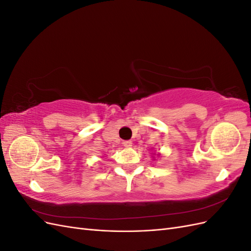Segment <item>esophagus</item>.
<instances>
[{
  "mask_svg": "<svg viewBox=\"0 0 251 251\" xmlns=\"http://www.w3.org/2000/svg\"><path fill=\"white\" fill-rule=\"evenodd\" d=\"M123 144L126 148H130V147H132V141L131 140H125L123 142Z\"/></svg>",
  "mask_w": 251,
  "mask_h": 251,
  "instance_id": "34e87169",
  "label": "esophagus"
}]
</instances>
